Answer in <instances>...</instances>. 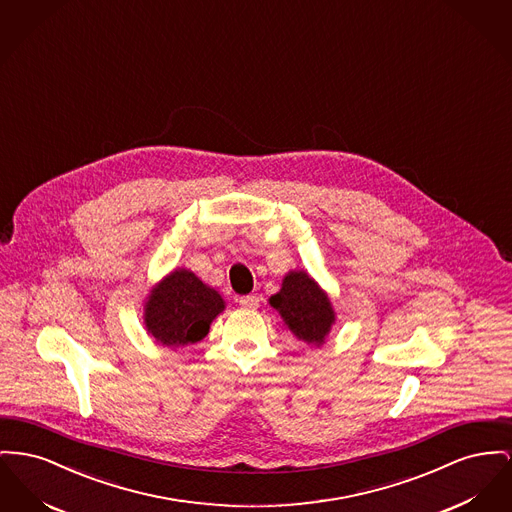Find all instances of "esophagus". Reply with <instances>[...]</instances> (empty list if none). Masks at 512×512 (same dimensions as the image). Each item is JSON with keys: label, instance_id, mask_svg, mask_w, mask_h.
<instances>
[{"label": "esophagus", "instance_id": "obj_1", "mask_svg": "<svg viewBox=\"0 0 512 512\" xmlns=\"http://www.w3.org/2000/svg\"><path fill=\"white\" fill-rule=\"evenodd\" d=\"M240 305L243 309H257L259 307V298L255 294L249 296H241Z\"/></svg>", "mask_w": 512, "mask_h": 512}]
</instances>
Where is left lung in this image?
Instances as JSON below:
<instances>
[{"instance_id": "left-lung-1", "label": "left lung", "mask_w": 512, "mask_h": 512, "mask_svg": "<svg viewBox=\"0 0 512 512\" xmlns=\"http://www.w3.org/2000/svg\"><path fill=\"white\" fill-rule=\"evenodd\" d=\"M271 305L278 309L288 329L305 342L321 344L334 323L331 301L305 272H290L282 290L272 296Z\"/></svg>"}]
</instances>
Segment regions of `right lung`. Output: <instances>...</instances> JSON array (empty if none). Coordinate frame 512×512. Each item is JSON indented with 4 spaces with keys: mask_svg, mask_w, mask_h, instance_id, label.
Listing matches in <instances>:
<instances>
[{
    "mask_svg": "<svg viewBox=\"0 0 512 512\" xmlns=\"http://www.w3.org/2000/svg\"><path fill=\"white\" fill-rule=\"evenodd\" d=\"M224 309L216 290L203 284L193 272L174 271L151 294L145 323L152 336L166 346H187L203 340L212 319Z\"/></svg>",
    "mask_w": 512,
    "mask_h": 512,
    "instance_id": "obj_1",
    "label": "right lung"
}]
</instances>
